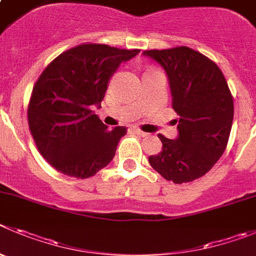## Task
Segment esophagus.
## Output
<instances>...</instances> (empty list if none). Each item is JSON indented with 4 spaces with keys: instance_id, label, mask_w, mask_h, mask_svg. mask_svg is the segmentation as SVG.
Returning a JSON list of instances; mask_svg holds the SVG:
<instances>
[{
    "instance_id": "esophagus-1",
    "label": "esophagus",
    "mask_w": 256,
    "mask_h": 256,
    "mask_svg": "<svg viewBox=\"0 0 256 256\" xmlns=\"http://www.w3.org/2000/svg\"><path fill=\"white\" fill-rule=\"evenodd\" d=\"M134 132H136V134L140 136V137H146V136H148V133L144 132V130H134Z\"/></svg>"
}]
</instances>
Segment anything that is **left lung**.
<instances>
[{"mask_svg": "<svg viewBox=\"0 0 256 256\" xmlns=\"http://www.w3.org/2000/svg\"><path fill=\"white\" fill-rule=\"evenodd\" d=\"M165 70L172 109L178 112V137L162 134V151L148 157L154 170L175 184L203 176L224 152L234 120V99L214 62L188 46L144 50Z\"/></svg>", "mask_w": 256, "mask_h": 256, "instance_id": "8db88e82", "label": "left lung"}]
</instances>
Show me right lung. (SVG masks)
Instances as JSON below:
<instances>
[{
	"label": "right lung",
	"mask_w": 256,
	"mask_h": 256,
	"mask_svg": "<svg viewBox=\"0 0 256 256\" xmlns=\"http://www.w3.org/2000/svg\"><path fill=\"white\" fill-rule=\"evenodd\" d=\"M138 53V49L82 44L46 66L32 88L28 120L38 150L56 170L86 179L112 160L126 128L108 130L92 109L102 108L119 64Z\"/></svg>",
	"instance_id": "right-lung-1"
}]
</instances>
